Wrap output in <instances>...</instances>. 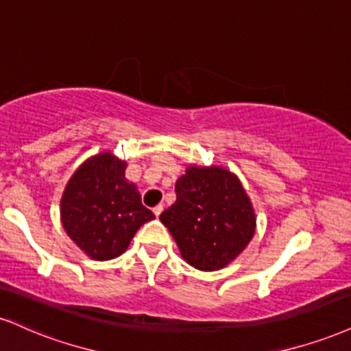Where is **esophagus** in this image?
I'll return each instance as SVG.
<instances>
[{
  "instance_id": "obj_1",
  "label": "esophagus",
  "mask_w": 351,
  "mask_h": 351,
  "mask_svg": "<svg viewBox=\"0 0 351 351\" xmlns=\"http://www.w3.org/2000/svg\"><path fill=\"white\" fill-rule=\"evenodd\" d=\"M163 213V206H157V208H154V214H155V216H160V214H162Z\"/></svg>"
}]
</instances>
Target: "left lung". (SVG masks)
Listing matches in <instances>:
<instances>
[{
  "label": "left lung",
  "mask_w": 351,
  "mask_h": 351,
  "mask_svg": "<svg viewBox=\"0 0 351 351\" xmlns=\"http://www.w3.org/2000/svg\"><path fill=\"white\" fill-rule=\"evenodd\" d=\"M176 201L160 221L181 256L201 271L234 261L255 235V210L240 180L221 167H188L175 184Z\"/></svg>",
  "instance_id": "left-lung-1"
}]
</instances>
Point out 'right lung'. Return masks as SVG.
<instances>
[{
    "label": "right lung",
    "instance_id": "obj_1",
    "mask_svg": "<svg viewBox=\"0 0 351 351\" xmlns=\"http://www.w3.org/2000/svg\"><path fill=\"white\" fill-rule=\"evenodd\" d=\"M128 163L111 152L88 158L73 173L60 201V219L69 237L93 260H112L128 250L145 222L155 219L142 206Z\"/></svg>",
    "mask_w": 351,
    "mask_h": 351
}]
</instances>
